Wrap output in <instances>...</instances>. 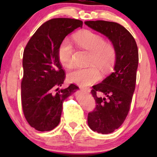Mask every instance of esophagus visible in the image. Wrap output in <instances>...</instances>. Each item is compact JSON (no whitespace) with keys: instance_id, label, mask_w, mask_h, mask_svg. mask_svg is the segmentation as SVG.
<instances>
[{"instance_id":"esophagus-1","label":"esophagus","mask_w":157,"mask_h":157,"mask_svg":"<svg viewBox=\"0 0 157 157\" xmlns=\"http://www.w3.org/2000/svg\"><path fill=\"white\" fill-rule=\"evenodd\" d=\"M80 89L86 93H90V91H91V89H89V88H80Z\"/></svg>"}]
</instances>
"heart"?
<instances>
[{
	"instance_id": "1",
	"label": "heart",
	"mask_w": 157,
	"mask_h": 157,
	"mask_svg": "<svg viewBox=\"0 0 157 157\" xmlns=\"http://www.w3.org/2000/svg\"><path fill=\"white\" fill-rule=\"evenodd\" d=\"M75 39L79 46L91 53L89 64L92 66L71 71L67 75L68 80L81 86H90L100 79V73L96 66L103 72L112 69L116 60V51L113 45L105 42L102 36L88 30L76 34ZM73 54L71 41L67 38L63 40L58 48V59L64 67L69 68L73 66Z\"/></svg>"
}]
</instances>
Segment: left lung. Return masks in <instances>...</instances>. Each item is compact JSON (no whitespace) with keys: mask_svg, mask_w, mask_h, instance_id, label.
<instances>
[{"mask_svg":"<svg viewBox=\"0 0 157 157\" xmlns=\"http://www.w3.org/2000/svg\"><path fill=\"white\" fill-rule=\"evenodd\" d=\"M85 24L107 37L116 51L113 71L101 83L93 86L91 92L97 106L88 115L91 130L109 134L123 123L130 110L138 68L137 45L130 32L117 23L93 21H85ZM97 92L104 97H98Z\"/></svg>","mask_w":157,"mask_h":157,"instance_id":"1","label":"left lung"}]
</instances>
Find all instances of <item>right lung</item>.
I'll list each match as a JSON object with an SVG mask.
<instances>
[{
  "label": "right lung",
  "instance_id": "1",
  "mask_svg": "<svg viewBox=\"0 0 157 157\" xmlns=\"http://www.w3.org/2000/svg\"><path fill=\"white\" fill-rule=\"evenodd\" d=\"M82 26L80 20H49L39 27L25 48L21 102L26 120L35 130L48 131L57 127L63 101L79 89L74 84L59 89L66 76L58 48L68 34Z\"/></svg>",
  "mask_w": 157,
  "mask_h": 157
}]
</instances>
